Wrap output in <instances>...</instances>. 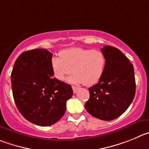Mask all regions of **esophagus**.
Returning <instances> with one entry per match:
<instances>
[{"instance_id":"esophagus-1","label":"esophagus","mask_w":149,"mask_h":149,"mask_svg":"<svg viewBox=\"0 0 149 149\" xmlns=\"http://www.w3.org/2000/svg\"><path fill=\"white\" fill-rule=\"evenodd\" d=\"M72 89H73V93H76L77 90H79V88L76 87H74V86H72Z\"/></svg>"}]
</instances>
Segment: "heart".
<instances>
[{
  "label": "heart",
  "mask_w": 149,
  "mask_h": 149,
  "mask_svg": "<svg viewBox=\"0 0 149 149\" xmlns=\"http://www.w3.org/2000/svg\"><path fill=\"white\" fill-rule=\"evenodd\" d=\"M107 65V57L101 51L91 48H71L63 50L59 56H54L51 61L53 75L59 81L65 76L73 74L68 79L70 84H95L102 77Z\"/></svg>",
  "instance_id": "1"
}]
</instances>
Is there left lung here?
<instances>
[{
    "label": "left lung",
    "mask_w": 149,
    "mask_h": 149,
    "mask_svg": "<svg viewBox=\"0 0 149 149\" xmlns=\"http://www.w3.org/2000/svg\"><path fill=\"white\" fill-rule=\"evenodd\" d=\"M107 57L105 71L98 82L89 88L85 109L95 118L112 120L122 115L135 95L134 68L126 56L115 47L101 49Z\"/></svg>",
    "instance_id": "obj_1"
}]
</instances>
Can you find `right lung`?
<instances>
[{"mask_svg":"<svg viewBox=\"0 0 149 149\" xmlns=\"http://www.w3.org/2000/svg\"><path fill=\"white\" fill-rule=\"evenodd\" d=\"M52 56L42 48L25 51L16 59L11 74L17 108L26 120L40 126L56 123L73 95L70 84L53 77Z\"/></svg>","mask_w":149,"mask_h":149,"instance_id":"obj_1","label":"right lung"}]
</instances>
